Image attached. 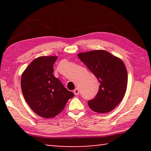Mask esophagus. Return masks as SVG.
<instances>
[{
    "label": "esophagus",
    "instance_id": "obj_1",
    "mask_svg": "<svg viewBox=\"0 0 151 151\" xmlns=\"http://www.w3.org/2000/svg\"><path fill=\"white\" fill-rule=\"evenodd\" d=\"M74 94H75V95H78V94H79V91H78V88H76V89H75V90H74Z\"/></svg>",
    "mask_w": 151,
    "mask_h": 151
}]
</instances>
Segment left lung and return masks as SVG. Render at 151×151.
Instances as JSON below:
<instances>
[{
    "instance_id": "left-lung-1",
    "label": "left lung",
    "mask_w": 151,
    "mask_h": 151,
    "mask_svg": "<svg viewBox=\"0 0 151 151\" xmlns=\"http://www.w3.org/2000/svg\"><path fill=\"white\" fill-rule=\"evenodd\" d=\"M78 57L100 83L96 95L88 102L89 107L98 113L111 112L121 103L127 91L128 75L123 61L104 50L81 52Z\"/></svg>"
}]
</instances>
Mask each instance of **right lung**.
<instances>
[{"label":"right lung","instance_id":"right-lung-1","mask_svg":"<svg viewBox=\"0 0 151 151\" xmlns=\"http://www.w3.org/2000/svg\"><path fill=\"white\" fill-rule=\"evenodd\" d=\"M56 56L39 57L33 60L21 76V89L25 101L36 114L53 118L63 111L74 94L65 88L53 75Z\"/></svg>","mask_w":151,"mask_h":151}]
</instances>
